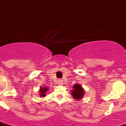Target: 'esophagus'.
Masks as SVG:
<instances>
[{
  "label": "esophagus",
  "instance_id": "1",
  "mask_svg": "<svg viewBox=\"0 0 126 126\" xmlns=\"http://www.w3.org/2000/svg\"><path fill=\"white\" fill-rule=\"evenodd\" d=\"M58 82H59V83L60 84H61V82H62V80H58Z\"/></svg>",
  "mask_w": 126,
  "mask_h": 126
}]
</instances>
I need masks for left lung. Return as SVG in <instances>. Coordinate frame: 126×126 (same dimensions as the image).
Masks as SVG:
<instances>
[{"label": "left lung", "mask_w": 126, "mask_h": 126, "mask_svg": "<svg viewBox=\"0 0 126 126\" xmlns=\"http://www.w3.org/2000/svg\"><path fill=\"white\" fill-rule=\"evenodd\" d=\"M73 90L71 91V95L75 99L79 100L82 99L84 95V90L82 87L78 84H76L73 86Z\"/></svg>", "instance_id": "8db88e82"}]
</instances>
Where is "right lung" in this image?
Wrapping results in <instances>:
<instances>
[{"label":"right lung","mask_w":126,"mask_h":126,"mask_svg":"<svg viewBox=\"0 0 126 126\" xmlns=\"http://www.w3.org/2000/svg\"><path fill=\"white\" fill-rule=\"evenodd\" d=\"M47 88L46 87H43V88H40V95L41 97H44L46 96V93L47 91Z\"/></svg>","instance_id":"1"}]
</instances>
